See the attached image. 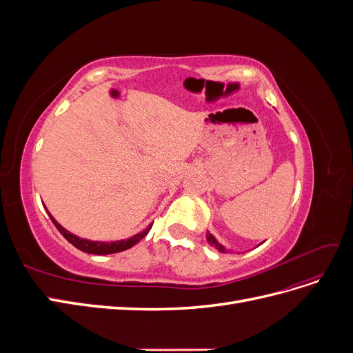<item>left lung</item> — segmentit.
<instances>
[{"label": "left lung", "instance_id": "left-lung-1", "mask_svg": "<svg viewBox=\"0 0 353 353\" xmlns=\"http://www.w3.org/2000/svg\"><path fill=\"white\" fill-rule=\"evenodd\" d=\"M208 243H209L210 245H215V248H216L219 252H225V249H223L222 245H221L215 239H213V236H212V234H209V232H208Z\"/></svg>", "mask_w": 353, "mask_h": 353}]
</instances>
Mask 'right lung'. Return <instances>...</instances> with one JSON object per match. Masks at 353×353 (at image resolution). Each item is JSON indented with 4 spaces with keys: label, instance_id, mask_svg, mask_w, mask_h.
I'll return each mask as SVG.
<instances>
[{
    "label": "right lung",
    "instance_id": "1",
    "mask_svg": "<svg viewBox=\"0 0 353 353\" xmlns=\"http://www.w3.org/2000/svg\"><path fill=\"white\" fill-rule=\"evenodd\" d=\"M50 215V213H48ZM52 223H54L56 228L60 231V234L65 237L70 244H73L74 248L85 252V253H92V254H110V253H117V252H123L126 249H131L134 244H137L141 239H144L147 236V232L150 231L152 225L148 227L147 230H144L143 232L137 234L134 237H130L126 240H121V241H112V243H104V241H91V240H85V239H79L77 236H73L68 230L63 228L60 223L50 215Z\"/></svg>",
    "mask_w": 353,
    "mask_h": 353
}]
</instances>
